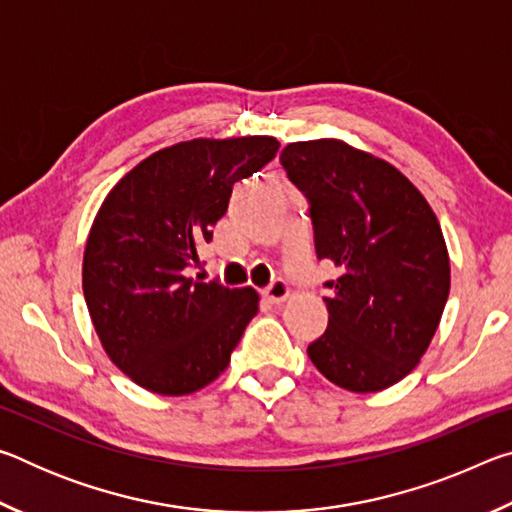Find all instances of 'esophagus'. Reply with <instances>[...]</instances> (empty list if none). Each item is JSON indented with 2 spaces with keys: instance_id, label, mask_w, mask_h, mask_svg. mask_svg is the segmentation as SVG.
Returning a JSON list of instances; mask_svg holds the SVG:
<instances>
[{
  "instance_id": "34e87169",
  "label": "esophagus",
  "mask_w": 512,
  "mask_h": 512,
  "mask_svg": "<svg viewBox=\"0 0 512 512\" xmlns=\"http://www.w3.org/2000/svg\"><path fill=\"white\" fill-rule=\"evenodd\" d=\"M262 296L266 302H271V305H280L289 298V284L284 280H273L268 287L262 291Z\"/></svg>"
}]
</instances>
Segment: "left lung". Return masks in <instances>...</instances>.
<instances>
[{
  "label": "left lung",
  "mask_w": 512,
  "mask_h": 512,
  "mask_svg": "<svg viewBox=\"0 0 512 512\" xmlns=\"http://www.w3.org/2000/svg\"><path fill=\"white\" fill-rule=\"evenodd\" d=\"M280 162L309 203L318 259L339 271L309 359L345 391H384L418 366L449 296L436 214L393 164L345 142H293Z\"/></svg>",
  "instance_id": "8db88e82"
}]
</instances>
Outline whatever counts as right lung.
<instances>
[{
    "label": "right lung",
    "instance_id": "right-lung-1",
    "mask_svg": "<svg viewBox=\"0 0 512 512\" xmlns=\"http://www.w3.org/2000/svg\"><path fill=\"white\" fill-rule=\"evenodd\" d=\"M277 149L264 135L173 144L103 201L83 255L85 302L112 363L146 391L187 395L228 368L259 296L189 268L201 264L232 187Z\"/></svg>",
    "mask_w": 512,
    "mask_h": 512
}]
</instances>
